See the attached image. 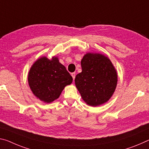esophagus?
Here are the masks:
<instances>
[{"mask_svg":"<svg viewBox=\"0 0 149 149\" xmlns=\"http://www.w3.org/2000/svg\"><path fill=\"white\" fill-rule=\"evenodd\" d=\"M72 77H73V79L74 80L75 77V72L72 73Z\"/></svg>","mask_w":149,"mask_h":149,"instance_id":"1","label":"esophagus"}]
</instances>
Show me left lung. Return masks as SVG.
I'll use <instances>...</instances> for the list:
<instances>
[{
    "label": "left lung",
    "mask_w": 149,
    "mask_h": 149,
    "mask_svg": "<svg viewBox=\"0 0 149 149\" xmlns=\"http://www.w3.org/2000/svg\"><path fill=\"white\" fill-rule=\"evenodd\" d=\"M82 72L75 83L87 104L95 107L107 102L114 93L117 74L109 59L100 54L87 53L81 61Z\"/></svg>",
    "instance_id": "8db88e82"
}]
</instances>
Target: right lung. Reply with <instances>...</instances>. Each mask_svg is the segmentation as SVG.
<instances>
[{"mask_svg":"<svg viewBox=\"0 0 149 149\" xmlns=\"http://www.w3.org/2000/svg\"><path fill=\"white\" fill-rule=\"evenodd\" d=\"M28 80L34 95L48 103L58 99L65 86L72 84L73 79L57 58L50 60L42 57L30 68Z\"/></svg>","mask_w":149,"mask_h":149,"instance_id":"right-lung-1","label":"right lung"}]
</instances>
